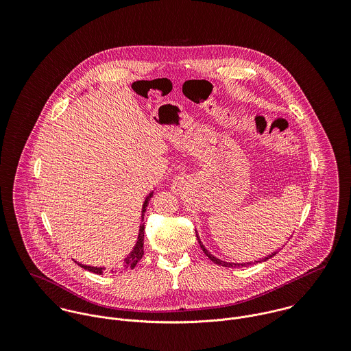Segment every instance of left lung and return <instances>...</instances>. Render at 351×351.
<instances>
[{"label": "left lung", "mask_w": 351, "mask_h": 351, "mask_svg": "<svg viewBox=\"0 0 351 351\" xmlns=\"http://www.w3.org/2000/svg\"><path fill=\"white\" fill-rule=\"evenodd\" d=\"M199 243H200V247L202 249V251L205 252V255L213 262V263H216V265H220V266H226V267H235V266H246V263H228V262H224V261H220V259H217L216 256H213L209 251L206 250L202 245H201L200 239H199ZM276 255V252H273L271 255H269V256H266V258H262L261 261H256V262H265V261H267L269 258H271V256H274ZM249 265H251V263H249Z\"/></svg>", "instance_id": "1"}]
</instances>
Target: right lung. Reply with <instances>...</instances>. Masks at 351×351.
Masks as SVG:
<instances>
[{
    "mask_svg": "<svg viewBox=\"0 0 351 351\" xmlns=\"http://www.w3.org/2000/svg\"><path fill=\"white\" fill-rule=\"evenodd\" d=\"M151 197H152V193H150V195L147 196L146 201L143 202V209H142V221H143L145 212H146V208H147V205H149V201H150ZM143 243H145V223H142V224H141L138 242H136V246L134 247L132 252H131V254H130V255H128V256L121 262V265H119V266H116V267H112V269H110V273H121V271H127V270H130V269H134V267L138 265V262L142 259L143 254H145V250H143ZM77 263H78V262H77ZM78 266L84 267L85 270H89V271H92V273H96V274H102V273H104V270H105V267L86 266V265H81V263H78Z\"/></svg>",
    "mask_w": 351,
    "mask_h": 351,
    "instance_id": "1",
    "label": "right lung"
}]
</instances>
